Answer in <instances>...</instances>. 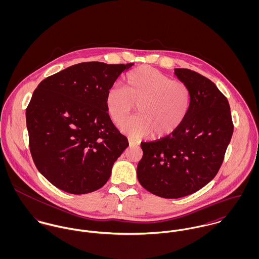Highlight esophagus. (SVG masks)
I'll return each instance as SVG.
<instances>
[{
  "label": "esophagus",
  "mask_w": 259,
  "mask_h": 259,
  "mask_svg": "<svg viewBox=\"0 0 259 259\" xmlns=\"http://www.w3.org/2000/svg\"><path fill=\"white\" fill-rule=\"evenodd\" d=\"M128 144L131 147H136V146H139L140 143L138 141H135L133 139H128Z\"/></svg>",
  "instance_id": "esophagus-1"
}]
</instances>
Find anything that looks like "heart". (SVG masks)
<instances>
[{"label":"heart","mask_w":259,"mask_h":259,"mask_svg":"<svg viewBox=\"0 0 259 259\" xmlns=\"http://www.w3.org/2000/svg\"><path fill=\"white\" fill-rule=\"evenodd\" d=\"M137 104L139 114L122 120ZM190 91L184 81L150 67H141L124 76V88L111 87L106 95V108L122 134L141 139L152 134L162 138L177 131L187 115Z\"/></svg>","instance_id":"obj_1"}]
</instances>
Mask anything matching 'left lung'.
<instances>
[{"label":"left lung","mask_w":259,"mask_h":259,"mask_svg":"<svg viewBox=\"0 0 259 259\" xmlns=\"http://www.w3.org/2000/svg\"><path fill=\"white\" fill-rule=\"evenodd\" d=\"M190 91V105L182 125L169 136L142 143L138 164L140 184L164 198L189 195L218 174L233 124L227 99L208 78L187 69H175Z\"/></svg>","instance_id":"left-lung-1"}]
</instances>
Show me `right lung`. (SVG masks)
<instances>
[{
  "instance_id": "obj_1",
  "label": "right lung",
  "mask_w": 259,
  "mask_h": 259,
  "mask_svg": "<svg viewBox=\"0 0 259 259\" xmlns=\"http://www.w3.org/2000/svg\"><path fill=\"white\" fill-rule=\"evenodd\" d=\"M134 64L87 62L39 82L26 111L30 150L37 170L56 187L93 192L107 184L128 147L106 108V95Z\"/></svg>"
}]
</instances>
